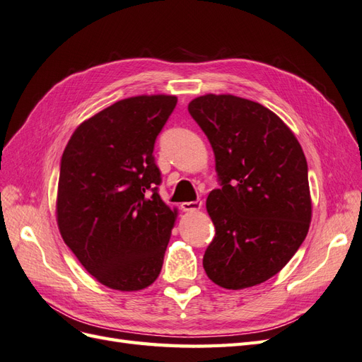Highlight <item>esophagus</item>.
Instances as JSON below:
<instances>
[{
    "instance_id": "obj_1",
    "label": "esophagus",
    "mask_w": 362,
    "mask_h": 362,
    "mask_svg": "<svg viewBox=\"0 0 362 362\" xmlns=\"http://www.w3.org/2000/svg\"><path fill=\"white\" fill-rule=\"evenodd\" d=\"M202 208L201 201H192V202H182L181 204V210L182 211H198Z\"/></svg>"
}]
</instances>
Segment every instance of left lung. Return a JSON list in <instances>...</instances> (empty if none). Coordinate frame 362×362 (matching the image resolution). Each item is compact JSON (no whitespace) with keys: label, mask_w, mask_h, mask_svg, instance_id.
Segmentation results:
<instances>
[{"label":"left lung","mask_w":362,"mask_h":362,"mask_svg":"<svg viewBox=\"0 0 362 362\" xmlns=\"http://www.w3.org/2000/svg\"><path fill=\"white\" fill-rule=\"evenodd\" d=\"M189 113L214 152L221 189L206 211L216 235L204 255L206 276L228 290L270 279L308 234V164L293 131L258 103L208 93Z\"/></svg>","instance_id":"left-lung-1"}]
</instances>
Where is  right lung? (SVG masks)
I'll return each instance as SVG.
<instances>
[{
    "instance_id": "1",
    "label": "right lung",
    "mask_w": 362,
    "mask_h": 362,
    "mask_svg": "<svg viewBox=\"0 0 362 362\" xmlns=\"http://www.w3.org/2000/svg\"><path fill=\"white\" fill-rule=\"evenodd\" d=\"M177 96L127 98L74 131L62 156L57 223L64 243L103 286L137 291L163 266L177 208L158 194L156 139Z\"/></svg>"
}]
</instances>
